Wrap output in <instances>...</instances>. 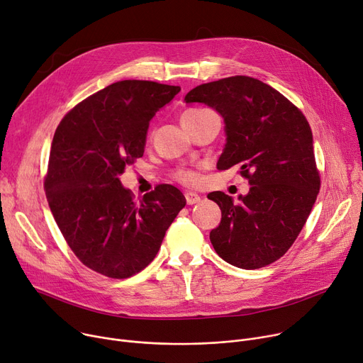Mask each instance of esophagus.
Segmentation results:
<instances>
[{"mask_svg": "<svg viewBox=\"0 0 363 363\" xmlns=\"http://www.w3.org/2000/svg\"><path fill=\"white\" fill-rule=\"evenodd\" d=\"M184 198H186V203L187 205H194V203H199L201 202L199 194L193 193V191H186L184 193Z\"/></svg>", "mask_w": 363, "mask_h": 363, "instance_id": "34e87169", "label": "esophagus"}]
</instances>
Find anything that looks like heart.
I'll list each match as a JSON object with an SVG mask.
<instances>
[{
  "label": "heart",
  "mask_w": 363,
  "mask_h": 363,
  "mask_svg": "<svg viewBox=\"0 0 363 363\" xmlns=\"http://www.w3.org/2000/svg\"><path fill=\"white\" fill-rule=\"evenodd\" d=\"M203 111H208V108H190L187 111H184V113L182 115V119H186V118H193V116H198L201 113H203ZM173 177L183 183V184H194L198 180L196 177V173L191 172V170H186V169H180L177 172H174Z\"/></svg>",
  "instance_id": "heart-1"
}]
</instances>
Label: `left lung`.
Segmentation results:
<instances>
[{
  "mask_svg": "<svg viewBox=\"0 0 363 363\" xmlns=\"http://www.w3.org/2000/svg\"><path fill=\"white\" fill-rule=\"evenodd\" d=\"M186 103H205L225 122L227 144L218 170L240 167L252 184L233 198L212 191L220 224L211 242L220 259L260 269L281 259L301 233L320 191L313 132L302 111L263 81L235 75L190 90Z\"/></svg>",
  "mask_w": 363,
  "mask_h": 363,
  "instance_id": "obj_1",
  "label": "left lung"
}]
</instances>
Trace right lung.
I'll use <instances>...</instances> for the list:
<instances>
[{
	"instance_id": "add662e5",
	"label": "right lung",
	"mask_w": 363,
	"mask_h": 363,
	"mask_svg": "<svg viewBox=\"0 0 363 363\" xmlns=\"http://www.w3.org/2000/svg\"><path fill=\"white\" fill-rule=\"evenodd\" d=\"M179 91L154 81H118L78 103L55 130L45 176L49 208L78 260L107 277L145 269L186 205L172 184L136 202L119 180L144 155L150 121Z\"/></svg>"
}]
</instances>
